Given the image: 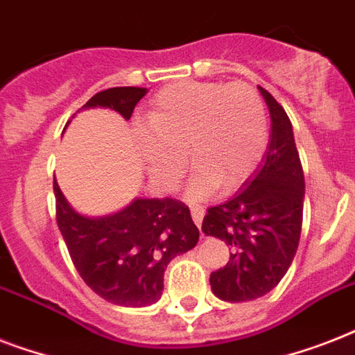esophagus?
<instances>
[{"label": "esophagus", "instance_id": "esophagus-1", "mask_svg": "<svg viewBox=\"0 0 355 355\" xmlns=\"http://www.w3.org/2000/svg\"><path fill=\"white\" fill-rule=\"evenodd\" d=\"M191 217H193V223L197 227L202 225V217H205V208L202 206H191Z\"/></svg>", "mask_w": 355, "mask_h": 355}]
</instances>
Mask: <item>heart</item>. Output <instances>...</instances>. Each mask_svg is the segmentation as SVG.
<instances>
[{"instance_id":"1","label":"heart","mask_w":355,"mask_h":355,"mask_svg":"<svg viewBox=\"0 0 355 355\" xmlns=\"http://www.w3.org/2000/svg\"><path fill=\"white\" fill-rule=\"evenodd\" d=\"M139 147L150 175L175 188L186 169V147L199 171L188 193L202 199L217 186H241L267 147V116L258 92L245 83L182 80L162 88L145 116Z\"/></svg>"}]
</instances>
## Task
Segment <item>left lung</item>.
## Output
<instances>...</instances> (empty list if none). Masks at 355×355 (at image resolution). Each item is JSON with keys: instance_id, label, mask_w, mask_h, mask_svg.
I'll return each instance as SVG.
<instances>
[{"instance_id": "1", "label": "left lung", "mask_w": 355, "mask_h": 355, "mask_svg": "<svg viewBox=\"0 0 355 355\" xmlns=\"http://www.w3.org/2000/svg\"><path fill=\"white\" fill-rule=\"evenodd\" d=\"M270 114L263 164L232 199L208 208L206 236L232 247L225 267L210 275L211 291L227 302H247L278 286L297 254L304 210V171L293 125L269 92L258 86Z\"/></svg>"}]
</instances>
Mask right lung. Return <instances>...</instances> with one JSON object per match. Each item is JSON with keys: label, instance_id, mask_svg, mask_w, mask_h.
I'll list each match as a JSON object with an SVG mask.
<instances>
[{"label": "right lung", "instance_id": "obj_1", "mask_svg": "<svg viewBox=\"0 0 355 355\" xmlns=\"http://www.w3.org/2000/svg\"><path fill=\"white\" fill-rule=\"evenodd\" d=\"M147 88L119 86L92 97L83 108H112L130 119ZM57 223L75 269L99 297L127 308L155 304L164 291V272L175 256L199 241L189 208L175 199H134L105 217H88L71 208L57 180Z\"/></svg>", "mask_w": 355, "mask_h": 355}]
</instances>
